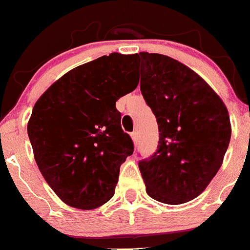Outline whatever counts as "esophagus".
<instances>
[{
	"label": "esophagus",
	"mask_w": 250,
	"mask_h": 250,
	"mask_svg": "<svg viewBox=\"0 0 250 250\" xmlns=\"http://www.w3.org/2000/svg\"><path fill=\"white\" fill-rule=\"evenodd\" d=\"M132 139H133V142L134 143H137L138 142V139H139V135H138V132L137 130H134V132H132Z\"/></svg>",
	"instance_id": "34e87169"
}]
</instances>
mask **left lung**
Returning a JSON list of instances; mask_svg holds the SVG:
<instances>
[{
	"instance_id": "obj_1",
	"label": "left lung",
	"mask_w": 250,
	"mask_h": 250,
	"mask_svg": "<svg viewBox=\"0 0 250 250\" xmlns=\"http://www.w3.org/2000/svg\"><path fill=\"white\" fill-rule=\"evenodd\" d=\"M140 91L159 125L157 150L139 161L149 197L183 204L202 194L231 139L229 111L209 84L178 61L140 52Z\"/></svg>"
}]
</instances>
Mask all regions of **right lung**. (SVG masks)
Wrapping results in <instances>:
<instances>
[{
	"mask_svg": "<svg viewBox=\"0 0 250 250\" xmlns=\"http://www.w3.org/2000/svg\"><path fill=\"white\" fill-rule=\"evenodd\" d=\"M137 55L111 53L76 67L36 101L28 135L39 169L62 202L95 209L115 194L134 151L116 101L137 88Z\"/></svg>",
	"mask_w": 250,
	"mask_h": 250,
	"instance_id": "right-lung-1",
	"label": "right lung"
}]
</instances>
